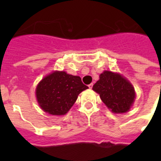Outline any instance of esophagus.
<instances>
[{"mask_svg":"<svg viewBox=\"0 0 161 161\" xmlns=\"http://www.w3.org/2000/svg\"><path fill=\"white\" fill-rule=\"evenodd\" d=\"M93 83H91L90 85H89V89H92V88H93Z\"/></svg>","mask_w":161,"mask_h":161,"instance_id":"esophagus-1","label":"esophagus"}]
</instances>
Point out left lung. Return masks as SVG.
I'll use <instances>...</instances> for the list:
<instances>
[{"label":"left lung","instance_id":"8db88e82","mask_svg":"<svg viewBox=\"0 0 161 161\" xmlns=\"http://www.w3.org/2000/svg\"><path fill=\"white\" fill-rule=\"evenodd\" d=\"M93 89L113 113H126L136 98L135 89L129 80L119 73L104 71Z\"/></svg>","mask_w":161,"mask_h":161}]
</instances>
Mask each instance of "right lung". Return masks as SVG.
I'll return each mask as SVG.
<instances>
[{"label":"right lung","instance_id":"1","mask_svg":"<svg viewBox=\"0 0 161 161\" xmlns=\"http://www.w3.org/2000/svg\"><path fill=\"white\" fill-rule=\"evenodd\" d=\"M88 88L80 76L55 71L38 83L35 93L42 110L52 115H64L76 102L78 95Z\"/></svg>","mask_w":161,"mask_h":161}]
</instances>
